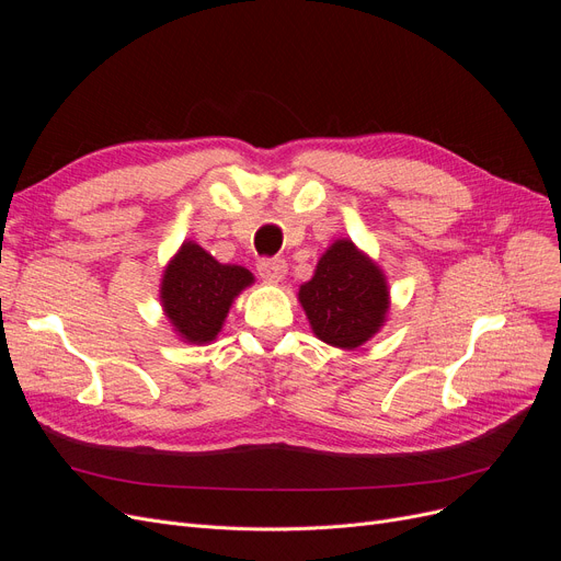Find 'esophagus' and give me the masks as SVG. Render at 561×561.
Returning <instances> with one entry per match:
<instances>
[{"label": "esophagus", "mask_w": 561, "mask_h": 561, "mask_svg": "<svg viewBox=\"0 0 561 561\" xmlns=\"http://www.w3.org/2000/svg\"><path fill=\"white\" fill-rule=\"evenodd\" d=\"M256 271L263 279L279 282L286 277V261L279 256H265V259H259Z\"/></svg>", "instance_id": "34e87169"}]
</instances>
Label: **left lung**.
Masks as SVG:
<instances>
[{
  "label": "left lung",
  "mask_w": 561,
  "mask_h": 561,
  "mask_svg": "<svg viewBox=\"0 0 561 561\" xmlns=\"http://www.w3.org/2000/svg\"><path fill=\"white\" fill-rule=\"evenodd\" d=\"M300 305L320 341L352 350L381 328L389 290L368 256L350 241H336L320 256L311 282L300 286Z\"/></svg>",
  "instance_id": "1"
}]
</instances>
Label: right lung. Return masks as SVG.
Listing matches in <instances>:
<instances>
[{
	"label": "right lung",
	"instance_id": "1",
	"mask_svg": "<svg viewBox=\"0 0 561 561\" xmlns=\"http://www.w3.org/2000/svg\"><path fill=\"white\" fill-rule=\"evenodd\" d=\"M241 265L218 263L195 243H184L163 273L161 300L165 316L191 343H209L222 328L231 300L252 284Z\"/></svg>",
	"mask_w": 561,
	"mask_h": 561
}]
</instances>
